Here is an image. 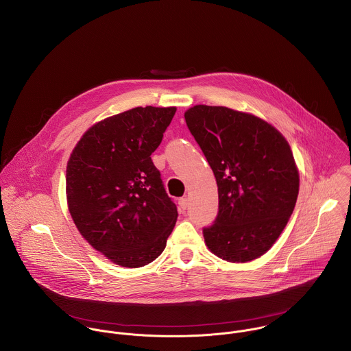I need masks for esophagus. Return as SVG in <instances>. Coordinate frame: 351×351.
<instances>
[{
	"label": "esophagus",
	"mask_w": 351,
	"mask_h": 351,
	"mask_svg": "<svg viewBox=\"0 0 351 351\" xmlns=\"http://www.w3.org/2000/svg\"><path fill=\"white\" fill-rule=\"evenodd\" d=\"M178 206H180V208H181L182 211H185L186 207H188V199H186V197H181V199L178 200Z\"/></svg>",
	"instance_id": "esophagus-1"
}]
</instances>
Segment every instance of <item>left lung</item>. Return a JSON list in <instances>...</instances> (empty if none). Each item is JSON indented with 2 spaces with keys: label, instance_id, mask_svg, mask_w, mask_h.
<instances>
[{
  "label": "left lung",
  "instance_id": "left-lung-1",
  "mask_svg": "<svg viewBox=\"0 0 351 351\" xmlns=\"http://www.w3.org/2000/svg\"><path fill=\"white\" fill-rule=\"evenodd\" d=\"M185 121L218 185V215L203 229L208 249L230 263L263 256L286 228L298 196L289 143L261 118L223 106H193Z\"/></svg>",
  "mask_w": 351,
  "mask_h": 351
}]
</instances>
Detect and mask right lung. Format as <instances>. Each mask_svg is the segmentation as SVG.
Listing matches in <instances>:
<instances>
[{
    "instance_id": "right-lung-1",
    "label": "right lung",
    "mask_w": 351,
    "mask_h": 351,
    "mask_svg": "<svg viewBox=\"0 0 351 351\" xmlns=\"http://www.w3.org/2000/svg\"><path fill=\"white\" fill-rule=\"evenodd\" d=\"M176 108H134L91 126L66 166L69 213L87 242L121 267L154 261L177 222L151 154Z\"/></svg>"
}]
</instances>
